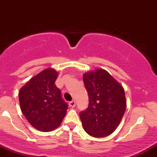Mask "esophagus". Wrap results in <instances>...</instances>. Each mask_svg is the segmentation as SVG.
Listing matches in <instances>:
<instances>
[{
	"instance_id": "1",
	"label": "esophagus",
	"mask_w": 157,
	"mask_h": 157,
	"mask_svg": "<svg viewBox=\"0 0 157 157\" xmlns=\"http://www.w3.org/2000/svg\"><path fill=\"white\" fill-rule=\"evenodd\" d=\"M69 105L71 106V107H75V101H72L69 103Z\"/></svg>"
}]
</instances>
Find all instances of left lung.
I'll use <instances>...</instances> for the list:
<instances>
[{"label": "left lung", "instance_id": "obj_1", "mask_svg": "<svg viewBox=\"0 0 157 157\" xmlns=\"http://www.w3.org/2000/svg\"><path fill=\"white\" fill-rule=\"evenodd\" d=\"M83 81L89 98L88 107L79 114L84 129L94 138L108 136L119 126L126 109L124 88L103 69L85 72Z\"/></svg>", "mask_w": 157, "mask_h": 157}]
</instances>
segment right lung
I'll list each match as a JSON object with an SVG mask.
<instances>
[{
	"label": "right lung",
	"mask_w": 157,
	"mask_h": 157,
	"mask_svg": "<svg viewBox=\"0 0 157 157\" xmlns=\"http://www.w3.org/2000/svg\"><path fill=\"white\" fill-rule=\"evenodd\" d=\"M57 76L55 69L48 68L31 78L19 90L22 113L32 126L41 132L54 131L67 114L68 105L55 85Z\"/></svg>",
	"instance_id": "right-lung-1"
}]
</instances>
